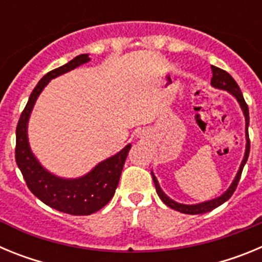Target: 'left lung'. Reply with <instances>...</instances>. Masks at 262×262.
<instances>
[{
    "instance_id": "obj_1",
    "label": "left lung",
    "mask_w": 262,
    "mask_h": 262,
    "mask_svg": "<svg viewBox=\"0 0 262 262\" xmlns=\"http://www.w3.org/2000/svg\"><path fill=\"white\" fill-rule=\"evenodd\" d=\"M211 72H212V77H211V85L214 88H217V89H223L227 90V92H230L232 96L236 97V99L239 101L240 106H242L243 111H244V115H245V131H247V148H245V156L244 160H243L242 165H240L239 172L236 174L235 180H233L232 185L228 187V190L223 194V195L217 196L215 200L211 201H207V202H203L200 203V205H181V203H177L174 202L173 200H170L168 195L164 194V191L160 189V185L157 182L156 177L154 176L152 173V178H154V182H155V187H156V191L159 194L160 200L163 201L168 207L170 209L176 210V211H180L182 214H190V215H196V214H205V212H209L211 210L216 209L217 206H221L222 203H224L226 201H228L232 196L233 191L236 190V187H237V184L240 181V177H242V172H243V168H244L245 163H247V160H248L249 156V148H251V142H249V134H248V126H249V111H248V105L245 102L244 97H243L242 90H240L239 85L236 84V81L233 80L232 76L230 73H227L226 71L223 69L217 68V67L211 66Z\"/></svg>"
}]
</instances>
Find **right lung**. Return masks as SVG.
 <instances>
[{
	"label": "right lung",
	"mask_w": 262,
	"mask_h": 262,
	"mask_svg": "<svg viewBox=\"0 0 262 262\" xmlns=\"http://www.w3.org/2000/svg\"><path fill=\"white\" fill-rule=\"evenodd\" d=\"M89 60V56L84 53L76 56L66 66L59 67L43 76L30 94L29 102L23 108L15 129V161L30 191L52 209L71 215H90L110 202L119 184L120 173L131 144L126 145L119 154L99 163L84 177L64 180L47 172L34 157L27 140V122L36 98L50 80L75 69Z\"/></svg>",
	"instance_id": "obj_1"
}]
</instances>
